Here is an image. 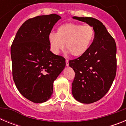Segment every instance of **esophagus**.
I'll use <instances>...</instances> for the list:
<instances>
[{
  "mask_svg": "<svg viewBox=\"0 0 126 126\" xmlns=\"http://www.w3.org/2000/svg\"><path fill=\"white\" fill-rule=\"evenodd\" d=\"M65 64H66L67 67L69 66V61L67 59L65 60Z\"/></svg>",
  "mask_w": 126,
  "mask_h": 126,
  "instance_id": "1",
  "label": "esophagus"
}]
</instances>
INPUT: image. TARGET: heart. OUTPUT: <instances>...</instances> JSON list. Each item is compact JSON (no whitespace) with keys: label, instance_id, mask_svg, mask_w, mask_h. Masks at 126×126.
<instances>
[{"label":"heart","instance_id":"obj_1","mask_svg":"<svg viewBox=\"0 0 126 126\" xmlns=\"http://www.w3.org/2000/svg\"><path fill=\"white\" fill-rule=\"evenodd\" d=\"M94 36L93 28L90 25L65 23L59 26L57 33L48 35L51 50L56 55L65 49L74 57L84 55L89 49Z\"/></svg>","mask_w":126,"mask_h":126}]
</instances>
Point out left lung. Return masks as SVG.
I'll list each match as a JSON object with an SVG mask.
<instances>
[{
	"label": "left lung",
	"instance_id": "obj_1",
	"mask_svg": "<svg viewBox=\"0 0 126 126\" xmlns=\"http://www.w3.org/2000/svg\"><path fill=\"white\" fill-rule=\"evenodd\" d=\"M92 26L94 38L82 56L69 61L75 72L72 93L80 103H92L109 92L115 77L117 47L114 39L102 22L93 17H73Z\"/></svg>",
	"mask_w": 126,
	"mask_h": 126
}]
</instances>
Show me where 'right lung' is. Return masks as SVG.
I'll return each instance as SVG.
<instances>
[{"label": "right lung", "instance_id": "right-lung-1", "mask_svg": "<svg viewBox=\"0 0 126 126\" xmlns=\"http://www.w3.org/2000/svg\"><path fill=\"white\" fill-rule=\"evenodd\" d=\"M61 19L55 14L29 19L19 28L11 45L14 83L20 93L34 103L50 98L53 82L65 68V59L51 52L48 39Z\"/></svg>", "mask_w": 126, "mask_h": 126}]
</instances>
